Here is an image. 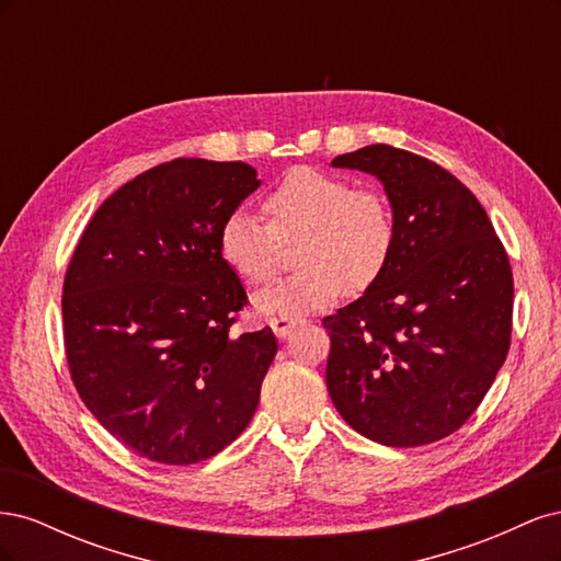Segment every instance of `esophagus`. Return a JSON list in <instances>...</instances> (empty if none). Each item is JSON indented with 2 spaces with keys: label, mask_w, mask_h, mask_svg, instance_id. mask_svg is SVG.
<instances>
[{
  "label": "esophagus",
  "mask_w": 561,
  "mask_h": 561,
  "mask_svg": "<svg viewBox=\"0 0 561 561\" xmlns=\"http://www.w3.org/2000/svg\"><path fill=\"white\" fill-rule=\"evenodd\" d=\"M304 322V318L299 316H278V318H271V330L276 332V336L285 339L295 332V328H299Z\"/></svg>",
  "instance_id": "34e87169"
}]
</instances>
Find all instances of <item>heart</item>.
<instances>
[{"label":"heart","mask_w":561,"mask_h":561,"mask_svg":"<svg viewBox=\"0 0 561 561\" xmlns=\"http://www.w3.org/2000/svg\"><path fill=\"white\" fill-rule=\"evenodd\" d=\"M264 213L233 208L219 227V252L250 285L278 276L285 243L299 241L295 276L278 280L254 297L262 313H301L332 304L346 287L363 293L375 285L393 257L396 217L375 186L293 168L264 196Z\"/></svg>","instance_id":"obj_1"}]
</instances>
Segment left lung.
Wrapping results in <instances>:
<instances>
[{
    "label": "left lung",
    "mask_w": 561,
    "mask_h": 561,
    "mask_svg": "<svg viewBox=\"0 0 561 561\" xmlns=\"http://www.w3.org/2000/svg\"><path fill=\"white\" fill-rule=\"evenodd\" d=\"M332 165L383 184L396 250L360 299L322 318L330 398L353 431L379 445L437 443L478 410L505 363L511 260L480 201L443 165L390 145Z\"/></svg>",
    "instance_id": "left-lung-1"
}]
</instances>
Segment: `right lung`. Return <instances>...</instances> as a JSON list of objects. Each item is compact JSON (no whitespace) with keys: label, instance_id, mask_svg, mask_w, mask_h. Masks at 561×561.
<instances>
[{"label":"right lung","instance_id":"right-lung-1","mask_svg":"<svg viewBox=\"0 0 561 561\" xmlns=\"http://www.w3.org/2000/svg\"><path fill=\"white\" fill-rule=\"evenodd\" d=\"M260 184L243 161L149 168L95 210L67 266L62 332L77 393L149 461H206L257 410L278 344L271 328L231 332L248 295L219 252V227Z\"/></svg>","mask_w":561,"mask_h":561}]
</instances>
